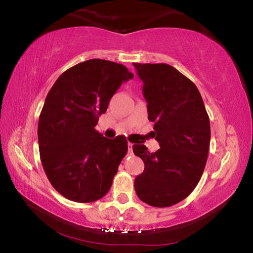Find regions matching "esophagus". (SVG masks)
<instances>
[{"instance_id":"34e87169","label":"esophagus","mask_w":253,"mask_h":253,"mask_svg":"<svg viewBox=\"0 0 253 253\" xmlns=\"http://www.w3.org/2000/svg\"><path fill=\"white\" fill-rule=\"evenodd\" d=\"M128 151H129V153L132 152V144L131 143H128Z\"/></svg>"}]
</instances>
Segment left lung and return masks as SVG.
I'll return each instance as SVG.
<instances>
[{
    "label": "left lung",
    "mask_w": 253,
    "mask_h": 253,
    "mask_svg": "<svg viewBox=\"0 0 253 253\" xmlns=\"http://www.w3.org/2000/svg\"><path fill=\"white\" fill-rule=\"evenodd\" d=\"M143 80L148 119L161 148L149 153L134 145L144 172L135 178L138 198L148 205L168 208L192 193L207 164L211 138L210 119L199 89L166 63H132Z\"/></svg>",
    "instance_id": "obj_1"
}]
</instances>
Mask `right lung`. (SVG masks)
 <instances>
[{"mask_svg": "<svg viewBox=\"0 0 253 253\" xmlns=\"http://www.w3.org/2000/svg\"><path fill=\"white\" fill-rule=\"evenodd\" d=\"M132 77L121 63L90 59L66 70L50 89L38 125L39 152L46 177L66 199L89 203L110 190L127 139L106 138L95 126Z\"/></svg>", "mask_w": 253, "mask_h": 253, "instance_id": "1", "label": "right lung"}]
</instances>
